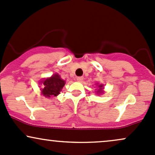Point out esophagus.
<instances>
[{"label":"esophagus","mask_w":155,"mask_h":155,"mask_svg":"<svg viewBox=\"0 0 155 155\" xmlns=\"http://www.w3.org/2000/svg\"><path fill=\"white\" fill-rule=\"evenodd\" d=\"M83 80V77H78L77 78V81L78 82H82Z\"/></svg>","instance_id":"esophagus-1"}]
</instances>
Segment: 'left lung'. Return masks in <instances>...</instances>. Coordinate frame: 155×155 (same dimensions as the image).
<instances>
[{"mask_svg": "<svg viewBox=\"0 0 155 155\" xmlns=\"http://www.w3.org/2000/svg\"><path fill=\"white\" fill-rule=\"evenodd\" d=\"M103 85L102 84H100V85H97V91H96L97 94H103Z\"/></svg>", "mask_w": 155, "mask_h": 155, "instance_id": "left-lung-1", "label": "left lung"}]
</instances>
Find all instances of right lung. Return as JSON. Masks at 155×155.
I'll return each mask as SVG.
<instances>
[{"label": "right lung", "mask_w": 155, "mask_h": 155, "mask_svg": "<svg viewBox=\"0 0 155 155\" xmlns=\"http://www.w3.org/2000/svg\"><path fill=\"white\" fill-rule=\"evenodd\" d=\"M42 88H41V94L45 97H56L65 85V81L61 78L58 74H54L53 76L41 81Z\"/></svg>", "instance_id": "add662e5"}]
</instances>
